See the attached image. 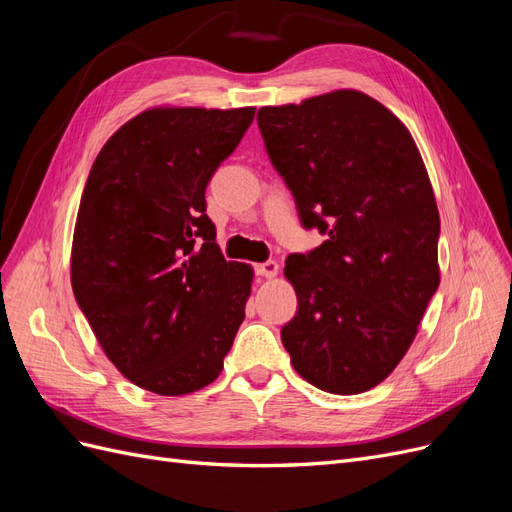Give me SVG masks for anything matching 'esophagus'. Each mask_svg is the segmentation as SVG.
Masks as SVG:
<instances>
[{
	"label": "esophagus",
	"mask_w": 512,
	"mask_h": 512,
	"mask_svg": "<svg viewBox=\"0 0 512 512\" xmlns=\"http://www.w3.org/2000/svg\"><path fill=\"white\" fill-rule=\"evenodd\" d=\"M277 271H280V265H277L275 260H267V262H260V265H256V273L262 277H275Z\"/></svg>",
	"instance_id": "34e87169"
}]
</instances>
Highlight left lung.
<instances>
[{
  "label": "left lung",
  "mask_w": 512,
  "mask_h": 512,
  "mask_svg": "<svg viewBox=\"0 0 512 512\" xmlns=\"http://www.w3.org/2000/svg\"><path fill=\"white\" fill-rule=\"evenodd\" d=\"M256 119L303 228L327 237L286 260L299 301L282 327L290 363L327 393L374 389L440 286V215L421 153L389 108L354 89Z\"/></svg>",
  "instance_id": "obj_1"
}]
</instances>
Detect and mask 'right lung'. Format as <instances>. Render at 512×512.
Segmentation results:
<instances>
[{
  "mask_svg": "<svg viewBox=\"0 0 512 512\" xmlns=\"http://www.w3.org/2000/svg\"><path fill=\"white\" fill-rule=\"evenodd\" d=\"M256 108H151L108 138L76 215L74 299L141 389L188 395L220 376L252 269L226 262L205 190Z\"/></svg>",
  "mask_w": 512,
  "mask_h": 512,
  "instance_id": "obj_1",
  "label": "right lung"
}]
</instances>
